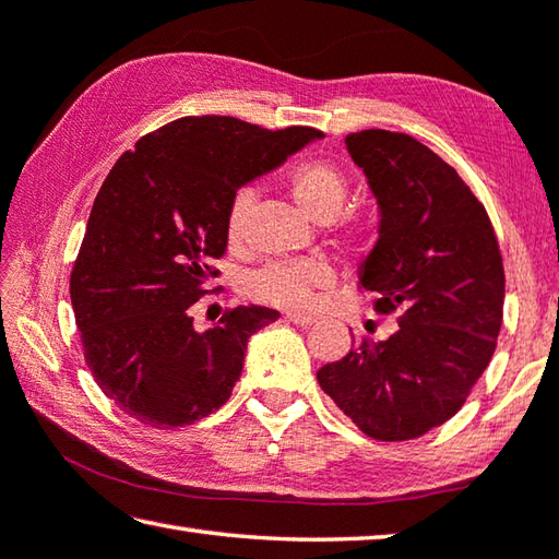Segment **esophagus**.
Returning a JSON list of instances; mask_svg holds the SVG:
<instances>
[{
    "mask_svg": "<svg viewBox=\"0 0 559 559\" xmlns=\"http://www.w3.org/2000/svg\"><path fill=\"white\" fill-rule=\"evenodd\" d=\"M286 320L293 322V324H298V326H310V324L317 322V317H312V314H288Z\"/></svg>",
    "mask_w": 559,
    "mask_h": 559,
    "instance_id": "1",
    "label": "esophagus"
}]
</instances>
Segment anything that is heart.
I'll list each match as a JSON object with an SVG mask.
<instances>
[{"label":"heart","mask_w":559,"mask_h":559,"mask_svg":"<svg viewBox=\"0 0 559 559\" xmlns=\"http://www.w3.org/2000/svg\"><path fill=\"white\" fill-rule=\"evenodd\" d=\"M283 186L305 213L314 221H332L348 199L346 171L326 157H305L290 164L283 174ZM254 195L247 189L233 193L225 213V237L237 247L245 239L247 215ZM380 237V223L373 215H348L336 225V245L348 259H366L376 249ZM334 283V269L322 259L276 261L259 269L247 283V293L259 302L281 310H308L314 293L330 288Z\"/></svg>","instance_id":"1"}]
</instances>
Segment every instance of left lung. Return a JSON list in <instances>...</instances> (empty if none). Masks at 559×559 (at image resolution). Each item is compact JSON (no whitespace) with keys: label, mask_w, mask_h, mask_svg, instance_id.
Returning <instances> with one entry per match:
<instances>
[{"label":"left lung","mask_w":559,"mask_h":559,"mask_svg":"<svg viewBox=\"0 0 559 559\" xmlns=\"http://www.w3.org/2000/svg\"><path fill=\"white\" fill-rule=\"evenodd\" d=\"M346 147L382 211L358 288L397 324L385 342H354L317 382L370 439H419L455 417L489 366L504 261L483 201L433 150L378 128L346 135Z\"/></svg>","instance_id":"obj_1"}]
</instances>
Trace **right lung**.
<instances>
[{"label": "right lung", "instance_id": "add662e5", "mask_svg": "<svg viewBox=\"0 0 559 559\" xmlns=\"http://www.w3.org/2000/svg\"><path fill=\"white\" fill-rule=\"evenodd\" d=\"M322 138L233 116H183L142 135L96 193L70 298L84 360L120 412L177 429L221 409L245 366L249 336L276 310H225L205 334L191 308L221 276L225 213L239 186Z\"/></svg>", "mask_w": 559, "mask_h": 559}]
</instances>
